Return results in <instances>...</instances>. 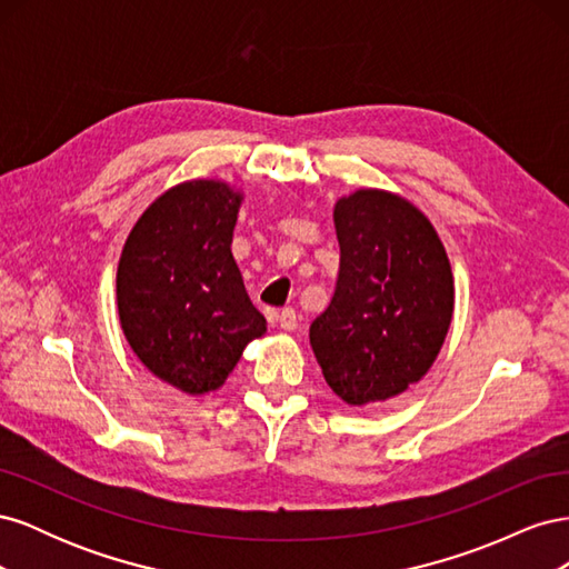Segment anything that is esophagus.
Segmentation results:
<instances>
[{
    "label": "esophagus",
    "instance_id": "34e87169",
    "mask_svg": "<svg viewBox=\"0 0 569 569\" xmlns=\"http://www.w3.org/2000/svg\"><path fill=\"white\" fill-rule=\"evenodd\" d=\"M278 320H280V327L284 332H295L299 327V316H297L295 308H282V313L278 316Z\"/></svg>",
    "mask_w": 569,
    "mask_h": 569
}]
</instances>
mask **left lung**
Listing matches in <instances>:
<instances>
[{"label":"left lung","mask_w":569,"mask_h":569,"mask_svg":"<svg viewBox=\"0 0 569 569\" xmlns=\"http://www.w3.org/2000/svg\"><path fill=\"white\" fill-rule=\"evenodd\" d=\"M339 278L311 325L325 382L349 406L393 399L420 382L453 320V272L429 218L387 189L335 203Z\"/></svg>","instance_id":"1"}]
</instances>
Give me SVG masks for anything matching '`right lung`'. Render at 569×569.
<instances>
[{"label":"right lung","mask_w":569,"mask_h":569,"mask_svg":"<svg viewBox=\"0 0 569 569\" xmlns=\"http://www.w3.org/2000/svg\"><path fill=\"white\" fill-rule=\"evenodd\" d=\"M242 189L187 180L149 203L116 272L118 318L142 366L189 396L220 389L266 318L232 256Z\"/></svg>","instance_id":"right-lung-1"}]
</instances>
